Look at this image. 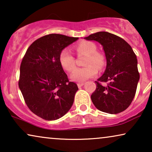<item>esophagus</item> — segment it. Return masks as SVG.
<instances>
[{
	"label": "esophagus",
	"mask_w": 152,
	"mask_h": 152,
	"mask_svg": "<svg viewBox=\"0 0 152 152\" xmlns=\"http://www.w3.org/2000/svg\"><path fill=\"white\" fill-rule=\"evenodd\" d=\"M84 84V83H78V84H77V86H78L79 88H80V87H82Z\"/></svg>",
	"instance_id": "esophagus-1"
}]
</instances>
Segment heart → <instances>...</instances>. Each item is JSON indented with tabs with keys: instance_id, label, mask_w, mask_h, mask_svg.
Wrapping results in <instances>:
<instances>
[{
	"instance_id": "obj_1",
	"label": "heart",
	"mask_w": 152,
	"mask_h": 152,
	"mask_svg": "<svg viewBox=\"0 0 152 152\" xmlns=\"http://www.w3.org/2000/svg\"><path fill=\"white\" fill-rule=\"evenodd\" d=\"M74 50L77 55H86L84 68H77L70 75L72 81L81 82L96 75L98 69H102L106 64V58L103 53L97 51V45L92 41H82L76 44ZM59 61L64 70L72 72L75 68V59L67 50L61 51L59 56Z\"/></svg>"
}]
</instances>
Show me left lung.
Here are the masks:
<instances>
[{
	"label": "left lung",
	"mask_w": 152,
	"mask_h": 152,
	"mask_svg": "<svg viewBox=\"0 0 152 152\" xmlns=\"http://www.w3.org/2000/svg\"><path fill=\"white\" fill-rule=\"evenodd\" d=\"M84 39L101 43L107 59L104 73L95 82L96 89L91 96L93 104L105 113L124 111L134 98L140 79L136 54L126 41L111 33L99 32ZM101 82H107V86Z\"/></svg>",
	"instance_id": "1"
}]
</instances>
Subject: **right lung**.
Here are the masks:
<instances>
[{"instance_id":"obj_1","label":"right lung","mask_w":152,"mask_h":152,"mask_svg":"<svg viewBox=\"0 0 152 152\" xmlns=\"http://www.w3.org/2000/svg\"><path fill=\"white\" fill-rule=\"evenodd\" d=\"M77 39L59 34L45 35L30 45L22 59L18 86L30 111L45 120L61 118L73 104L77 85L68 80L59 56Z\"/></svg>"}]
</instances>
